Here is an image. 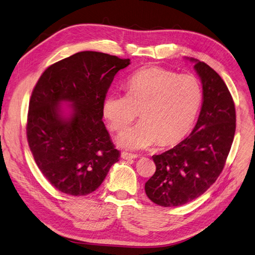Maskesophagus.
<instances>
[{"label": "esophagus", "instance_id": "1", "mask_svg": "<svg viewBox=\"0 0 255 255\" xmlns=\"http://www.w3.org/2000/svg\"><path fill=\"white\" fill-rule=\"evenodd\" d=\"M121 157H122L123 159H124V160H132V159H136L137 155H136V154H133V153H129V152L123 151L122 154H121Z\"/></svg>", "mask_w": 255, "mask_h": 255}]
</instances>
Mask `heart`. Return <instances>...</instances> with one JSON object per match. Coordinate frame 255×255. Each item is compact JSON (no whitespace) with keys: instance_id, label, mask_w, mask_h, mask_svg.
I'll use <instances>...</instances> for the list:
<instances>
[{"instance_id":"b5f03b06","label":"heart","mask_w":255,"mask_h":255,"mask_svg":"<svg viewBox=\"0 0 255 255\" xmlns=\"http://www.w3.org/2000/svg\"><path fill=\"white\" fill-rule=\"evenodd\" d=\"M126 90L127 94L111 93L105 98L103 114L110 129L121 132L141 111L143 120L118 138L128 149L180 141L191 130L202 100L197 77L154 65L134 72L126 81Z\"/></svg>"}]
</instances>
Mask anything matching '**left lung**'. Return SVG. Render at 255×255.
<instances>
[{
	"label": "left lung",
	"mask_w": 255,
	"mask_h": 255,
	"mask_svg": "<svg viewBox=\"0 0 255 255\" xmlns=\"http://www.w3.org/2000/svg\"><path fill=\"white\" fill-rule=\"evenodd\" d=\"M203 103L192 133L161 154L152 155L155 172L145 183L148 198L161 207H179L201 196L223 171L236 129L235 105L225 81L196 59Z\"/></svg>",
	"instance_id": "obj_1"
}]
</instances>
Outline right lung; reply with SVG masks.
<instances>
[{
  "label": "right lung",
  "mask_w": 255,
  "mask_h": 255,
  "mask_svg": "<svg viewBox=\"0 0 255 255\" xmlns=\"http://www.w3.org/2000/svg\"><path fill=\"white\" fill-rule=\"evenodd\" d=\"M130 59L80 52L50 65L32 90L26 135L35 162L57 190L86 196L119 161L103 119V103L116 74ZM72 105L64 117L59 104Z\"/></svg>",
  "instance_id": "right-lung-1"
}]
</instances>
